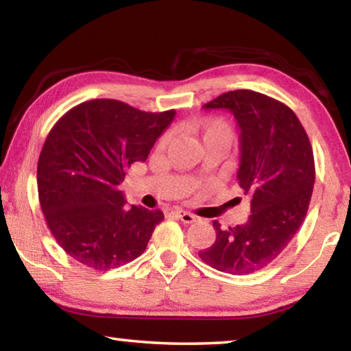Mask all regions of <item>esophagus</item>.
Masks as SVG:
<instances>
[{
	"instance_id": "1",
	"label": "esophagus",
	"mask_w": 351,
	"mask_h": 351,
	"mask_svg": "<svg viewBox=\"0 0 351 351\" xmlns=\"http://www.w3.org/2000/svg\"><path fill=\"white\" fill-rule=\"evenodd\" d=\"M176 215H178V218L181 219L182 223H186V224H190V223L197 221V217H195L193 213H190V212H182V210H180V212H176Z\"/></svg>"
}]
</instances>
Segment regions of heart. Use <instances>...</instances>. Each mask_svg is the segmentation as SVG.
Here are the masks:
<instances>
[{
    "mask_svg": "<svg viewBox=\"0 0 351 351\" xmlns=\"http://www.w3.org/2000/svg\"><path fill=\"white\" fill-rule=\"evenodd\" d=\"M201 136L204 138H210V136H228L232 139V130H230L229 123L223 121V119H210L201 123Z\"/></svg>",
    "mask_w": 351,
    "mask_h": 351,
    "instance_id": "heart-1",
    "label": "heart"
}]
</instances>
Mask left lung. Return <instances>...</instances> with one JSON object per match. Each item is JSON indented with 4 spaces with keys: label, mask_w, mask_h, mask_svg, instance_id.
I'll use <instances>...</instances> for the list:
<instances>
[{
    "label": "left lung",
    "mask_w": 351,
    "mask_h": 351,
    "mask_svg": "<svg viewBox=\"0 0 351 351\" xmlns=\"http://www.w3.org/2000/svg\"><path fill=\"white\" fill-rule=\"evenodd\" d=\"M206 110L232 112L240 128L239 186L251 197L245 224L221 229L199 258L228 274H252L274 261L306 217L316 170L313 148L294 111L251 90L224 93Z\"/></svg>",
    "instance_id": "obj_1"
}]
</instances>
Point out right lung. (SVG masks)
Masks as SVG:
<instances>
[{"instance_id": "add662e5", "label": "right lung", "mask_w": 351, "mask_h": 351, "mask_svg": "<svg viewBox=\"0 0 351 351\" xmlns=\"http://www.w3.org/2000/svg\"><path fill=\"white\" fill-rule=\"evenodd\" d=\"M175 110L147 112L112 99H94L58 119L41 148L38 198L47 228L79 263L108 271L145 251L161 210L125 207L121 184L144 162Z\"/></svg>"}]
</instances>
